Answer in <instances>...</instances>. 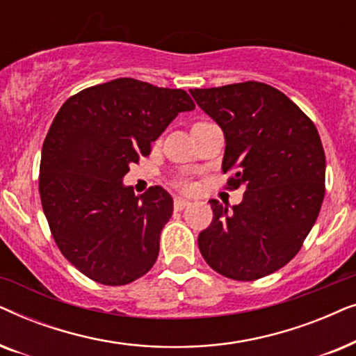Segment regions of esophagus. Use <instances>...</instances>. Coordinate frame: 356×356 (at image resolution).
Returning <instances> with one entry per match:
<instances>
[{
	"label": "esophagus",
	"instance_id": "esophagus-1",
	"mask_svg": "<svg viewBox=\"0 0 356 356\" xmlns=\"http://www.w3.org/2000/svg\"><path fill=\"white\" fill-rule=\"evenodd\" d=\"M189 201H186V199H181V197H175V201H173V207H175V211H183L184 207H188L189 206Z\"/></svg>",
	"mask_w": 356,
	"mask_h": 356
}]
</instances>
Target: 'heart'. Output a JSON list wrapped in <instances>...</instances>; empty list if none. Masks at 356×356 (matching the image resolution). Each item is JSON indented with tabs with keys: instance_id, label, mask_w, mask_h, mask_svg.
<instances>
[{
	"instance_id": "heart-1",
	"label": "heart",
	"mask_w": 356,
	"mask_h": 356,
	"mask_svg": "<svg viewBox=\"0 0 356 356\" xmlns=\"http://www.w3.org/2000/svg\"><path fill=\"white\" fill-rule=\"evenodd\" d=\"M175 186H177L178 189H181V191H189V189L193 188V183H191V179H188V178H178V179H175Z\"/></svg>"
}]
</instances>
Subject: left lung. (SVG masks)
Wrapping results in <instances>:
<instances>
[{
  "label": "left lung",
  "mask_w": 356,
  "mask_h": 356,
  "mask_svg": "<svg viewBox=\"0 0 356 356\" xmlns=\"http://www.w3.org/2000/svg\"><path fill=\"white\" fill-rule=\"evenodd\" d=\"M189 92L225 134L228 189L245 188L230 211L209 201L213 218L199 233V250L223 277L257 280L293 259L319 216L325 193L319 133L298 105L264 82Z\"/></svg>",
  "instance_id": "1"
}]
</instances>
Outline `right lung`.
Listing matches in <instances>:
<instances>
[{
    "mask_svg": "<svg viewBox=\"0 0 356 356\" xmlns=\"http://www.w3.org/2000/svg\"><path fill=\"white\" fill-rule=\"evenodd\" d=\"M196 108L183 89L131 77L70 97L43 140L38 191L63 256L90 280L120 286L152 269L173 199L160 186H123L129 165L179 111Z\"/></svg>",
    "mask_w": 356,
    "mask_h": 356,
    "instance_id": "right-lung-1",
    "label": "right lung"
}]
</instances>
